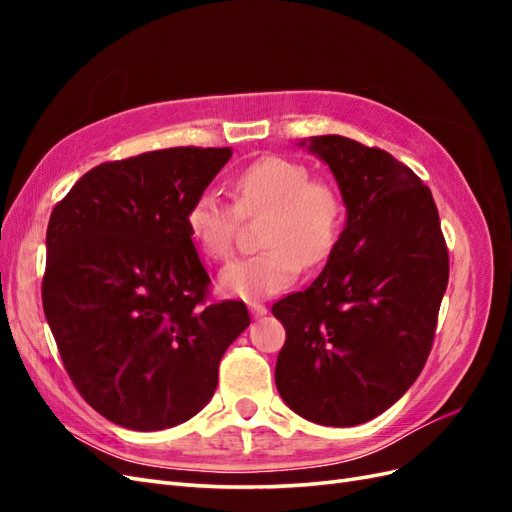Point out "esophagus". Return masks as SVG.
Masks as SVG:
<instances>
[{
    "label": "esophagus",
    "instance_id": "1",
    "mask_svg": "<svg viewBox=\"0 0 512 512\" xmlns=\"http://www.w3.org/2000/svg\"><path fill=\"white\" fill-rule=\"evenodd\" d=\"M250 312H252L254 318H260V316H265L269 309H267V305H262V303H250Z\"/></svg>",
    "mask_w": 512,
    "mask_h": 512
}]
</instances>
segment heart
I'll return each mask as SVG.
<instances>
[{
	"label": "heart",
	"instance_id": "obj_1",
	"mask_svg": "<svg viewBox=\"0 0 512 512\" xmlns=\"http://www.w3.org/2000/svg\"><path fill=\"white\" fill-rule=\"evenodd\" d=\"M235 205L215 192L194 198L185 228L211 260H228L235 250L239 215H265L260 243L265 250L235 260L222 271L220 286L230 297L262 299L297 280L303 265L327 262L346 226V200L333 181L312 179L303 162L265 156L232 179Z\"/></svg>",
	"mask_w": 512,
	"mask_h": 512
}]
</instances>
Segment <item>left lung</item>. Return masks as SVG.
Masks as SVG:
<instances>
[{
    "label": "left lung",
    "mask_w": 512,
    "mask_h": 512,
    "mask_svg": "<svg viewBox=\"0 0 512 512\" xmlns=\"http://www.w3.org/2000/svg\"><path fill=\"white\" fill-rule=\"evenodd\" d=\"M305 145V143H301ZM348 222L312 286L273 303L286 344L275 384L290 410L327 427L361 425L421 374L448 284L438 207L391 153L346 136H314Z\"/></svg>",
    "instance_id": "left-lung-1"
}]
</instances>
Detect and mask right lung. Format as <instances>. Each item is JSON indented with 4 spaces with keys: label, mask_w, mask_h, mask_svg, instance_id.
<instances>
[{
    "label": "right lung",
    "mask_w": 512,
    "mask_h": 512,
    "mask_svg": "<svg viewBox=\"0 0 512 512\" xmlns=\"http://www.w3.org/2000/svg\"><path fill=\"white\" fill-rule=\"evenodd\" d=\"M230 147H173L91 168L46 228L42 307L87 404L115 425L160 431L203 410L243 301H209L185 213Z\"/></svg>",
    "instance_id": "obj_1"
}]
</instances>
